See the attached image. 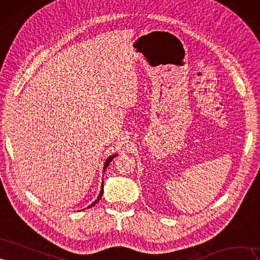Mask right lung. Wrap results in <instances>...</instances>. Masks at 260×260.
Instances as JSON below:
<instances>
[{
  "mask_svg": "<svg viewBox=\"0 0 260 260\" xmlns=\"http://www.w3.org/2000/svg\"><path fill=\"white\" fill-rule=\"evenodd\" d=\"M116 155H118V154H112V155H110V156H109V157L107 158L106 162H105V164H104V172L107 170V167H108V165H109V164H110V162L112 161V158H113L114 156H116ZM103 193H104V180H103V183H102V189H100V192H99V196H98V198L95 200V202L91 203V204H90L89 206H87L86 208H89V207H91V206H94V205L98 202V201H99L100 199H102Z\"/></svg>",
  "mask_w": 260,
  "mask_h": 260,
  "instance_id": "add662e5",
  "label": "right lung"
}]
</instances>
